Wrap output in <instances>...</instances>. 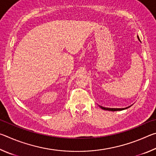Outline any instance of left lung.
I'll return each instance as SVG.
<instances>
[{"mask_svg": "<svg viewBox=\"0 0 156 156\" xmlns=\"http://www.w3.org/2000/svg\"><path fill=\"white\" fill-rule=\"evenodd\" d=\"M138 38L139 39V37H138ZM140 41V39H139ZM100 107L101 108V109H104V110H108V111H112V112H115V111H121V110H124V109H127L129 107H126V108H123V109H114V108H106V107H103L102 106H100Z\"/></svg>", "mask_w": 156, "mask_h": 156, "instance_id": "obj_1", "label": "left lung"}]
</instances>
